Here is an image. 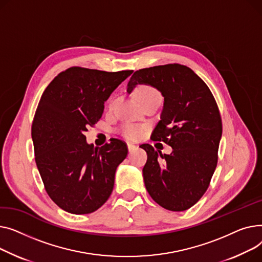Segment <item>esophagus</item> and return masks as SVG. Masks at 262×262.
Returning <instances> with one entry per match:
<instances>
[{
	"mask_svg": "<svg viewBox=\"0 0 262 262\" xmlns=\"http://www.w3.org/2000/svg\"><path fill=\"white\" fill-rule=\"evenodd\" d=\"M136 148H137V146H135V145H133V144H128V150H129L130 153L133 152Z\"/></svg>",
	"mask_w": 262,
	"mask_h": 262,
	"instance_id": "esophagus-1",
	"label": "esophagus"
}]
</instances>
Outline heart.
Returning <instances> with one entry per match:
<instances>
[{"mask_svg":"<svg viewBox=\"0 0 262 262\" xmlns=\"http://www.w3.org/2000/svg\"><path fill=\"white\" fill-rule=\"evenodd\" d=\"M135 94H136L137 100L141 103L151 100V99H161L160 92L155 86H152L147 83L138 84L135 90ZM113 104H114V102L111 101L110 105H109L110 109H112ZM120 132L126 138H128V140L134 141V140H138V138L143 135L144 128L140 127V126L127 124V125H124L121 127Z\"/></svg>","mask_w":262,"mask_h":262,"instance_id":"obj_1","label":"heart"}]
</instances>
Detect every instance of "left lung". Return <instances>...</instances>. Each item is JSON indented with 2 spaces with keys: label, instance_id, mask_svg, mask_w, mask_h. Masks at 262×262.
I'll return each mask as SVG.
<instances>
[{
  "label": "left lung",
  "instance_id": "8db88e82",
  "mask_svg": "<svg viewBox=\"0 0 262 262\" xmlns=\"http://www.w3.org/2000/svg\"><path fill=\"white\" fill-rule=\"evenodd\" d=\"M137 83L155 86L164 96L151 140L172 147L171 155H162L149 144L141 145L148 156L143 168L146 189L162 207L186 210L205 193L217 167L222 135L218 104L206 83L179 63L135 71L128 93Z\"/></svg>",
  "mask_w": 262,
  "mask_h": 262
}]
</instances>
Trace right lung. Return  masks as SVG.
Segmentation results:
<instances>
[{"label":"right lung","mask_w":262,"mask_h":262,"mask_svg":"<svg viewBox=\"0 0 262 262\" xmlns=\"http://www.w3.org/2000/svg\"><path fill=\"white\" fill-rule=\"evenodd\" d=\"M132 72L72 67L59 73L40 98L32 125L35 160L46 192L68 212H93L112 193L127 144L111 138L95 148L86 144L84 132L97 124L104 101Z\"/></svg>","instance_id":"obj_1"}]
</instances>
